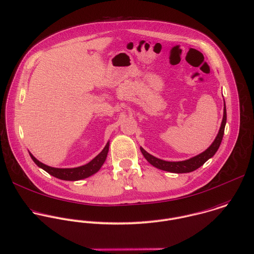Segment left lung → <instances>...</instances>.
Returning <instances> with one entry per match:
<instances>
[{
	"instance_id": "1",
	"label": "left lung",
	"mask_w": 254,
	"mask_h": 254,
	"mask_svg": "<svg viewBox=\"0 0 254 254\" xmlns=\"http://www.w3.org/2000/svg\"><path fill=\"white\" fill-rule=\"evenodd\" d=\"M225 123H226V108H225V103H224L223 117H222L221 125H220V128H219L218 134L216 135L212 144L204 152H202L199 155H197L195 157H192L189 160H186V161L168 162V161H164V160H161V159H158V158L152 156L151 154L146 152L142 147H140V150H141L143 156L145 157V159L151 165H153L154 167H156L160 170L171 172V173H177V174L190 173V172H192V171L198 169L200 166H202L208 159H210L216 153V151L219 148V145L221 143L222 137H223Z\"/></svg>"
}]
</instances>
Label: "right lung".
Returning <instances> with one entry per match:
<instances>
[{
	"mask_svg": "<svg viewBox=\"0 0 254 254\" xmlns=\"http://www.w3.org/2000/svg\"><path fill=\"white\" fill-rule=\"evenodd\" d=\"M108 150H109V142H107L104 149L93 160H91L86 165H83V166H80L77 168H68V169L67 168H65V169L53 168V167L47 166V165L43 164L42 162H40L39 160H37L31 153H30V156L33 159V161L40 168H42L43 170L48 172L50 175H52L58 179L64 180V181H78V180L88 178L100 170V168L102 167V165L104 164V162L106 160Z\"/></svg>",
	"mask_w": 254,
	"mask_h": 254,
	"instance_id": "right-lung-1",
	"label": "right lung"
}]
</instances>
